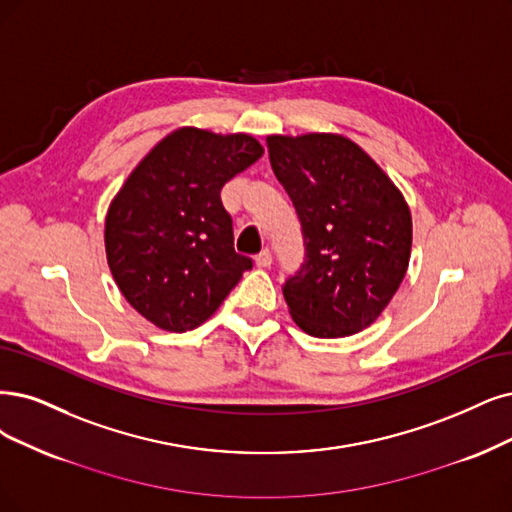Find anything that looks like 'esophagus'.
Returning a JSON list of instances; mask_svg holds the SVG:
<instances>
[{
	"mask_svg": "<svg viewBox=\"0 0 512 512\" xmlns=\"http://www.w3.org/2000/svg\"><path fill=\"white\" fill-rule=\"evenodd\" d=\"M255 261H257L259 268H270V266H272V253H270V249H263V251L255 257Z\"/></svg>",
	"mask_w": 512,
	"mask_h": 512,
	"instance_id": "1",
	"label": "esophagus"
}]
</instances>
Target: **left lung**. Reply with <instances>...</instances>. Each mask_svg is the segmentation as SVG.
Returning <instances> with one entry per match:
<instances>
[{"label": "left lung", "mask_w": 512, "mask_h": 512, "mask_svg": "<svg viewBox=\"0 0 512 512\" xmlns=\"http://www.w3.org/2000/svg\"><path fill=\"white\" fill-rule=\"evenodd\" d=\"M276 179L304 238L282 295L314 337L363 331L401 287L411 253L405 198L365 151L339 135L268 137Z\"/></svg>", "instance_id": "left-lung-1"}]
</instances>
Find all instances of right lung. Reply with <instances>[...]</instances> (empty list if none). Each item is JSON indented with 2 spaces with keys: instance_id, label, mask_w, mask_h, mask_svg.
I'll list each match as a JSON object with an SVG mask.
<instances>
[{
  "instance_id": "obj_1",
  "label": "right lung",
  "mask_w": 512,
  "mask_h": 512,
  "mask_svg": "<svg viewBox=\"0 0 512 512\" xmlns=\"http://www.w3.org/2000/svg\"><path fill=\"white\" fill-rule=\"evenodd\" d=\"M261 154L249 135L179 128L132 170L109 206L105 251L122 295L149 323L196 329L253 268L234 249L221 187Z\"/></svg>"
}]
</instances>
